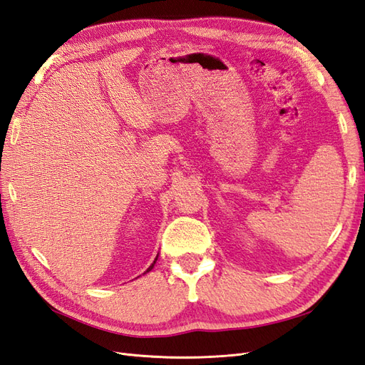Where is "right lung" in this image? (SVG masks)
Returning a JSON list of instances; mask_svg holds the SVG:
<instances>
[{
	"instance_id": "add662e5",
	"label": "right lung",
	"mask_w": 365,
	"mask_h": 365,
	"mask_svg": "<svg viewBox=\"0 0 365 365\" xmlns=\"http://www.w3.org/2000/svg\"><path fill=\"white\" fill-rule=\"evenodd\" d=\"M157 259H158V256H157V257H155V260H153V263H152V264H150V267H149V268H148V271H146V272H149V271H150V269H152V268H153V264H155V262H157ZM146 272H145V274H146Z\"/></svg>"
}]
</instances>
